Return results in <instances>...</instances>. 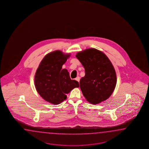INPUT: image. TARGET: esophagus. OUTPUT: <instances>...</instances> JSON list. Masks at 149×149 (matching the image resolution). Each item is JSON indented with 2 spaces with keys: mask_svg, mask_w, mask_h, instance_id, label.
Wrapping results in <instances>:
<instances>
[{
  "mask_svg": "<svg viewBox=\"0 0 149 149\" xmlns=\"http://www.w3.org/2000/svg\"><path fill=\"white\" fill-rule=\"evenodd\" d=\"M79 79H80V77H79V76H77L76 79H75V80H76L77 81H78L79 82Z\"/></svg>",
  "mask_w": 149,
  "mask_h": 149,
  "instance_id": "34e87169",
  "label": "esophagus"
}]
</instances>
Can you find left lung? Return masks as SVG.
Here are the masks:
<instances>
[{"label":"left lung","mask_w":149,"mask_h":149,"mask_svg":"<svg viewBox=\"0 0 149 149\" xmlns=\"http://www.w3.org/2000/svg\"><path fill=\"white\" fill-rule=\"evenodd\" d=\"M76 56L85 69V76L79 81L83 96L93 104L108 99L116 83V71L108 57L95 49L79 52Z\"/></svg>","instance_id":"left-lung-1"}]
</instances>
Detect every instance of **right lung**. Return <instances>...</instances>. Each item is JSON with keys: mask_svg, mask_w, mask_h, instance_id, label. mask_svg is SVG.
Listing matches in <instances>:
<instances>
[{"mask_svg": "<svg viewBox=\"0 0 149 149\" xmlns=\"http://www.w3.org/2000/svg\"><path fill=\"white\" fill-rule=\"evenodd\" d=\"M56 51L47 54L40 63L35 76V85L38 93L43 99L53 104H59L66 99V94L79 83L71 79L66 69L62 70L63 65L70 57Z\"/></svg>", "mask_w": 149, "mask_h": 149, "instance_id": "1", "label": "right lung"}]
</instances>
